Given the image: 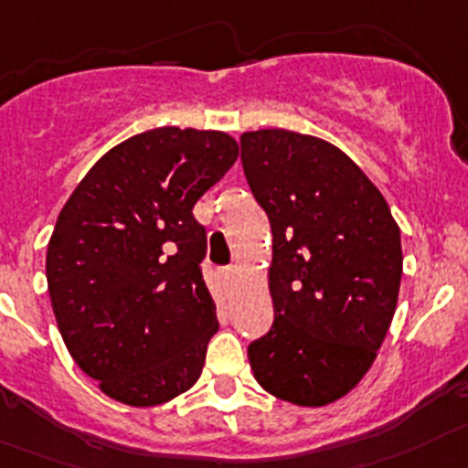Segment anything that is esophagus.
<instances>
[{
    "instance_id": "obj_1",
    "label": "esophagus",
    "mask_w": 468,
    "mask_h": 468,
    "mask_svg": "<svg viewBox=\"0 0 468 468\" xmlns=\"http://www.w3.org/2000/svg\"><path fill=\"white\" fill-rule=\"evenodd\" d=\"M222 276H225V281H234V276H237V271H234V267L222 269Z\"/></svg>"
}]
</instances>
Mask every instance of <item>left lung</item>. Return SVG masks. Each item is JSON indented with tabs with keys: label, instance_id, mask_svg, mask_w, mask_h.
Here are the masks:
<instances>
[{
	"label": "left lung",
	"instance_id": "left-lung-1",
	"mask_svg": "<svg viewBox=\"0 0 468 468\" xmlns=\"http://www.w3.org/2000/svg\"><path fill=\"white\" fill-rule=\"evenodd\" d=\"M241 162L273 234V324L248 346L252 374L282 401L332 404L364 378L392 323L401 231L378 187L327 141L246 132Z\"/></svg>",
	"mask_w": 468,
	"mask_h": 468
}]
</instances>
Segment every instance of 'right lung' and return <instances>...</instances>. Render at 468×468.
Instances as JSON below:
<instances>
[{
	"label": "right lung",
	"mask_w": 468,
	"mask_h": 468,
	"mask_svg": "<svg viewBox=\"0 0 468 468\" xmlns=\"http://www.w3.org/2000/svg\"><path fill=\"white\" fill-rule=\"evenodd\" d=\"M237 157L225 132L157 127L111 148L59 211L50 303L74 362L111 399L165 404L201 376L218 318L192 208Z\"/></svg>",
	"instance_id": "obj_1"
}]
</instances>
